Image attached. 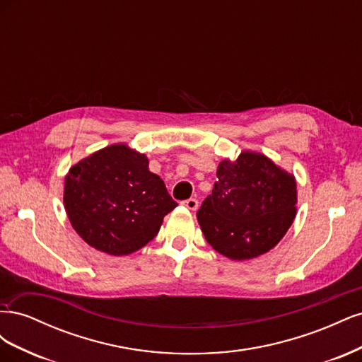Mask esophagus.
<instances>
[{
    "label": "esophagus",
    "instance_id": "1",
    "mask_svg": "<svg viewBox=\"0 0 362 362\" xmlns=\"http://www.w3.org/2000/svg\"><path fill=\"white\" fill-rule=\"evenodd\" d=\"M181 204H182L185 208H189V210H192V211L198 210V206H199V202H198V199H194V198L185 199V201H182Z\"/></svg>",
    "mask_w": 362,
    "mask_h": 362
}]
</instances>
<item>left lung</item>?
Instances as JSON below:
<instances>
[{
  "mask_svg": "<svg viewBox=\"0 0 362 362\" xmlns=\"http://www.w3.org/2000/svg\"><path fill=\"white\" fill-rule=\"evenodd\" d=\"M217 181L198 211L206 242L231 259L266 254L296 216V181L267 157L243 152L218 164Z\"/></svg>",
  "mask_w": 362,
  "mask_h": 362,
  "instance_id": "1",
  "label": "left lung"
}]
</instances>
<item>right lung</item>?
<instances>
[{
  "label": "right lung",
  "instance_id": "add662e5",
  "mask_svg": "<svg viewBox=\"0 0 362 362\" xmlns=\"http://www.w3.org/2000/svg\"><path fill=\"white\" fill-rule=\"evenodd\" d=\"M178 204L148 158L112 145L81 160L64 181V208L74 229L92 247L128 255L154 238Z\"/></svg>",
  "mask_w": 362,
  "mask_h": 362
}]
</instances>
